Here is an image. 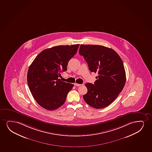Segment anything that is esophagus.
Here are the masks:
<instances>
[{
  "mask_svg": "<svg viewBox=\"0 0 152 152\" xmlns=\"http://www.w3.org/2000/svg\"><path fill=\"white\" fill-rule=\"evenodd\" d=\"M81 85V84H78V83H74V86H77V87H79V86H80Z\"/></svg>",
  "mask_w": 152,
  "mask_h": 152,
  "instance_id": "34e87169",
  "label": "esophagus"
}]
</instances>
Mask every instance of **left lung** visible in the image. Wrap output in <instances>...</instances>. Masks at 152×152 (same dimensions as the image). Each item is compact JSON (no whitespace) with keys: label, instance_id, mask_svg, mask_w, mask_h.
<instances>
[{"label":"left lung","instance_id":"left-lung-1","mask_svg":"<svg viewBox=\"0 0 152 152\" xmlns=\"http://www.w3.org/2000/svg\"><path fill=\"white\" fill-rule=\"evenodd\" d=\"M79 53L91 72L98 73L94 84L86 83L88 92L83 99L94 108H104L113 103L124 87L126 73L122 60L113 49L103 46L81 44Z\"/></svg>","mask_w":152,"mask_h":152}]
</instances>
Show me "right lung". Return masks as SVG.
I'll use <instances>...</instances> for the list:
<instances>
[{
  "label": "right lung",
  "instance_id": "right-lung-1",
  "mask_svg": "<svg viewBox=\"0 0 152 152\" xmlns=\"http://www.w3.org/2000/svg\"><path fill=\"white\" fill-rule=\"evenodd\" d=\"M79 44L60 45L44 49L30 65L27 83L38 104L48 110L63 105L74 85L61 81L60 73L67 70L69 60L77 53Z\"/></svg>",
  "mask_w": 152,
  "mask_h": 152
}]
</instances>
